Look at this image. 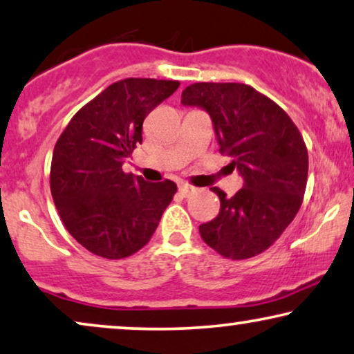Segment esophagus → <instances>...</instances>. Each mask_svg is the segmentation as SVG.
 I'll return each instance as SVG.
<instances>
[{"mask_svg":"<svg viewBox=\"0 0 354 354\" xmlns=\"http://www.w3.org/2000/svg\"><path fill=\"white\" fill-rule=\"evenodd\" d=\"M178 187H179V194H181L183 197H189L194 191H196V187L191 186V184H187V183H181Z\"/></svg>","mask_w":354,"mask_h":354,"instance_id":"34e87169","label":"esophagus"}]
</instances>
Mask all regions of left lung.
Wrapping results in <instances>:
<instances>
[{"instance_id":"8db88e82","label":"left lung","mask_w":354,"mask_h":354,"mask_svg":"<svg viewBox=\"0 0 354 354\" xmlns=\"http://www.w3.org/2000/svg\"><path fill=\"white\" fill-rule=\"evenodd\" d=\"M184 106L210 113L220 152L232 157L243 187L231 198L220 187V213L198 226L207 245L231 260L268 250L300 210L308 179L301 133L282 107L245 83H194Z\"/></svg>"}]
</instances>
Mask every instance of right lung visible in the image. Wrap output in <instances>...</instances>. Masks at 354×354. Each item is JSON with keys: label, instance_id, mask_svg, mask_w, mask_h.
Listing matches in <instances>:
<instances>
[{"label": "right lung", "instance_id": "1", "mask_svg": "<svg viewBox=\"0 0 354 354\" xmlns=\"http://www.w3.org/2000/svg\"><path fill=\"white\" fill-rule=\"evenodd\" d=\"M179 86L176 80L125 78L72 117L54 146L49 186L64 226L94 255L122 260L151 241L176 194L122 170L142 141V122Z\"/></svg>", "mask_w": 354, "mask_h": 354}]
</instances>
